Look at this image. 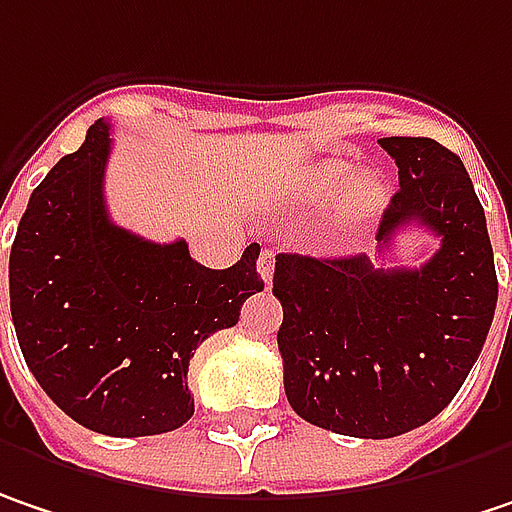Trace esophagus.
Masks as SVG:
<instances>
[{"label":"esophagus","instance_id":"1","mask_svg":"<svg viewBox=\"0 0 512 512\" xmlns=\"http://www.w3.org/2000/svg\"><path fill=\"white\" fill-rule=\"evenodd\" d=\"M257 275L269 284L272 275H275V249H263L257 257Z\"/></svg>","mask_w":512,"mask_h":512}]
</instances>
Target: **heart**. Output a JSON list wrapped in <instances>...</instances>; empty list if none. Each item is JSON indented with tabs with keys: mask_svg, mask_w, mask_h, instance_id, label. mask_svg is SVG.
I'll return each instance as SVG.
<instances>
[{
	"mask_svg": "<svg viewBox=\"0 0 512 512\" xmlns=\"http://www.w3.org/2000/svg\"><path fill=\"white\" fill-rule=\"evenodd\" d=\"M298 196L313 208H330L345 196V220L353 226L371 223L388 202V188L379 176L356 179V167L342 159H324L298 182Z\"/></svg>",
	"mask_w": 512,
	"mask_h": 512,
	"instance_id": "1",
	"label": "heart"
}]
</instances>
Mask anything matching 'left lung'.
Wrapping results in <instances>:
<instances>
[{
    "label": "left lung",
    "instance_id": "obj_1",
    "mask_svg": "<svg viewBox=\"0 0 512 512\" xmlns=\"http://www.w3.org/2000/svg\"><path fill=\"white\" fill-rule=\"evenodd\" d=\"M400 191L376 231L429 228L440 249L423 266H374L368 255L275 257L284 307L278 350L286 400L336 435H406L452 403L487 342L498 281L484 208L464 162L435 138H379Z\"/></svg>",
    "mask_w": 512,
    "mask_h": 512
}]
</instances>
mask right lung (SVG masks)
I'll return each mask as SVG.
<instances>
[{"label":"right lung","instance_id":"1","mask_svg":"<svg viewBox=\"0 0 512 512\" xmlns=\"http://www.w3.org/2000/svg\"><path fill=\"white\" fill-rule=\"evenodd\" d=\"M109 124L34 188L11 246V316L28 371L75 423L112 437L173 432L194 417L188 365L263 289L260 246L205 269L188 243L118 228L104 202Z\"/></svg>","mask_w":512,"mask_h":512}]
</instances>
